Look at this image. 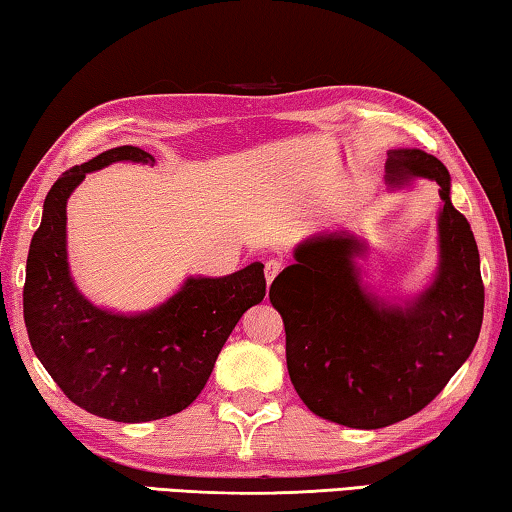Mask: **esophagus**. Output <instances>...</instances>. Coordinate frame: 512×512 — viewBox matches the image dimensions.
Masks as SVG:
<instances>
[{"mask_svg":"<svg viewBox=\"0 0 512 512\" xmlns=\"http://www.w3.org/2000/svg\"><path fill=\"white\" fill-rule=\"evenodd\" d=\"M284 268V264L280 262V259H268L266 266H264V273H266V282L271 284L277 275H280V271Z\"/></svg>","mask_w":512,"mask_h":512,"instance_id":"esophagus-1","label":"esophagus"}]
</instances>
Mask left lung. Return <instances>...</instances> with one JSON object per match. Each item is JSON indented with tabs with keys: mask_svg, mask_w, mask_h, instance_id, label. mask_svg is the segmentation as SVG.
<instances>
[{
	"mask_svg": "<svg viewBox=\"0 0 512 512\" xmlns=\"http://www.w3.org/2000/svg\"><path fill=\"white\" fill-rule=\"evenodd\" d=\"M429 178L440 185V264L420 296L386 302L361 287L348 232L311 237L271 287L287 332L291 384L311 413L352 429L411 418L470 357L483 323L479 248L449 198V171L420 149L388 151V185Z\"/></svg>",
	"mask_w": 512,
	"mask_h": 512,
	"instance_id": "obj_1",
	"label": "left lung"
}]
</instances>
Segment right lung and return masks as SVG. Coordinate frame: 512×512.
<instances>
[{
  "mask_svg": "<svg viewBox=\"0 0 512 512\" xmlns=\"http://www.w3.org/2000/svg\"><path fill=\"white\" fill-rule=\"evenodd\" d=\"M126 160L155 162L137 146H117L49 189L29 248L24 323L36 357L76 406L115 422H149L201 395L239 318L264 300L266 280L259 262L225 277H187L176 296L133 316L83 298L67 264V198L85 173Z\"/></svg>",
  "mask_w": 512,
  "mask_h": 512,
  "instance_id": "add662e5",
  "label": "right lung"
}]
</instances>
